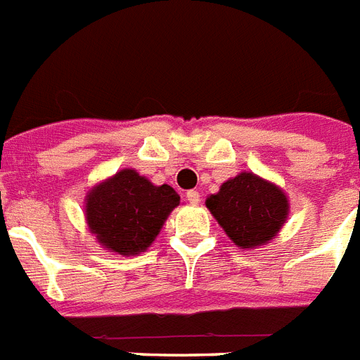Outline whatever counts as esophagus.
<instances>
[{
    "instance_id": "34e87169",
    "label": "esophagus",
    "mask_w": 360,
    "mask_h": 360,
    "mask_svg": "<svg viewBox=\"0 0 360 360\" xmlns=\"http://www.w3.org/2000/svg\"><path fill=\"white\" fill-rule=\"evenodd\" d=\"M186 198L189 204H193V206H197L198 202H200V193L195 191V189H191V191L186 193Z\"/></svg>"
}]
</instances>
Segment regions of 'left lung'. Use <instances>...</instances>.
Masks as SVG:
<instances>
[{
    "instance_id": "left-lung-1",
    "label": "left lung",
    "mask_w": 360,
    "mask_h": 360,
    "mask_svg": "<svg viewBox=\"0 0 360 360\" xmlns=\"http://www.w3.org/2000/svg\"><path fill=\"white\" fill-rule=\"evenodd\" d=\"M222 230L240 248H257L278 236L289 215L287 195L254 173H239L206 200Z\"/></svg>"
}]
</instances>
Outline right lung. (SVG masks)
Here are the masks:
<instances>
[{
    "label": "right lung",
    "instance_id": "obj_1",
    "mask_svg": "<svg viewBox=\"0 0 360 360\" xmlns=\"http://www.w3.org/2000/svg\"><path fill=\"white\" fill-rule=\"evenodd\" d=\"M178 204L171 186H154L134 169H123L86 195V221L106 250L136 255L150 246Z\"/></svg>",
    "mask_w": 360,
    "mask_h": 360
}]
</instances>
